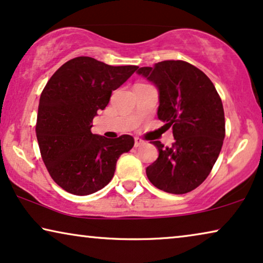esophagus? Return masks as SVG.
Here are the masks:
<instances>
[{"label":"esophagus","mask_w":263,"mask_h":263,"mask_svg":"<svg viewBox=\"0 0 263 263\" xmlns=\"http://www.w3.org/2000/svg\"><path fill=\"white\" fill-rule=\"evenodd\" d=\"M135 147H140L141 145H143V140L140 139V138H135Z\"/></svg>","instance_id":"obj_1"}]
</instances>
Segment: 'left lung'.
Returning <instances> with one entry per match:
<instances>
[{
    "label": "left lung",
    "mask_w": 263,
    "mask_h": 263,
    "mask_svg": "<svg viewBox=\"0 0 263 263\" xmlns=\"http://www.w3.org/2000/svg\"><path fill=\"white\" fill-rule=\"evenodd\" d=\"M138 74L159 92L158 118L172 127L175 142L157 146L159 157L146 168L149 182L170 194L197 188L213 167L225 138L220 97L210 78L184 61H163L139 68Z\"/></svg>",
    "instance_id": "obj_1"
}]
</instances>
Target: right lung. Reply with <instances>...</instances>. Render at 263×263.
<instances>
[{
	"label": "right lung",
	"instance_id": "1",
	"mask_svg": "<svg viewBox=\"0 0 263 263\" xmlns=\"http://www.w3.org/2000/svg\"><path fill=\"white\" fill-rule=\"evenodd\" d=\"M114 67L92 57L68 61L55 71L39 99L35 134L50 176L66 192L89 195L112 179L122 153L134 146L130 135L116 139L92 134L97 111L138 69Z\"/></svg>",
	"mask_w": 263,
	"mask_h": 263
}]
</instances>
